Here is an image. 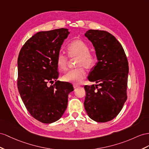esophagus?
<instances>
[{"instance_id":"1","label":"esophagus","mask_w":149,"mask_h":149,"mask_svg":"<svg viewBox=\"0 0 149 149\" xmlns=\"http://www.w3.org/2000/svg\"><path fill=\"white\" fill-rule=\"evenodd\" d=\"M73 86H74V88H77V87H78L79 86L77 85V84H74Z\"/></svg>"}]
</instances>
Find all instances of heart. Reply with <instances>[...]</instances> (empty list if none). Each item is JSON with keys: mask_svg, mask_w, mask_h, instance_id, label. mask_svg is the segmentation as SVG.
Wrapping results in <instances>:
<instances>
[{"mask_svg": "<svg viewBox=\"0 0 149 149\" xmlns=\"http://www.w3.org/2000/svg\"><path fill=\"white\" fill-rule=\"evenodd\" d=\"M68 55L70 58H78L76 67L79 68L69 70L63 75L62 80L65 82H71L76 84L81 83L86 77V72L84 67L87 69L91 68L95 63L94 55L91 53L89 46L81 40H75L67 46ZM56 66L60 71L67 69L68 57L62 52L58 53L56 56Z\"/></svg>", "mask_w": 149, "mask_h": 149, "instance_id": "1", "label": "heart"}]
</instances>
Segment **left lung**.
Returning <instances> with one entry per match:
<instances>
[{
    "label": "left lung",
    "instance_id": "obj_1",
    "mask_svg": "<svg viewBox=\"0 0 149 149\" xmlns=\"http://www.w3.org/2000/svg\"><path fill=\"white\" fill-rule=\"evenodd\" d=\"M85 36L92 42L97 59L88 80L98 84L84 86V104L91 119L104 123L115 118L127 101L128 60L120 42L109 33L89 29Z\"/></svg>",
    "mask_w": 149,
    "mask_h": 149
}]
</instances>
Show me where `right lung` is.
Masks as SVG:
<instances>
[{
	"label": "right lung",
	"instance_id": "obj_1",
	"mask_svg": "<svg viewBox=\"0 0 149 149\" xmlns=\"http://www.w3.org/2000/svg\"><path fill=\"white\" fill-rule=\"evenodd\" d=\"M70 32L60 28L36 33L22 46L17 59V88L30 114L43 123L62 116L74 87L58 77L56 56ZM56 81L53 86L48 83Z\"/></svg>",
	"mask_w": 149,
	"mask_h": 149
}]
</instances>
